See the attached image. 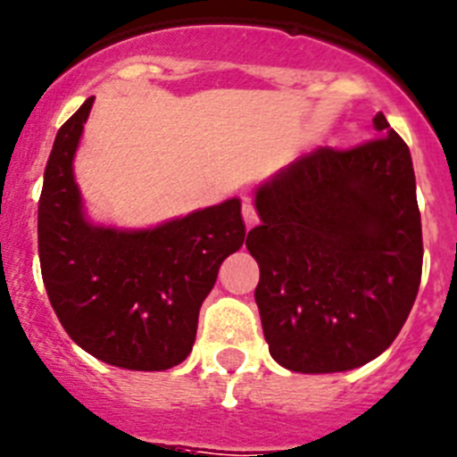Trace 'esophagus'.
Instances as JSON below:
<instances>
[{"label": "esophagus", "mask_w": 457, "mask_h": 457, "mask_svg": "<svg viewBox=\"0 0 457 457\" xmlns=\"http://www.w3.org/2000/svg\"><path fill=\"white\" fill-rule=\"evenodd\" d=\"M242 220H245L246 228H253L258 224V212L256 208L251 206L249 201H245V206H242Z\"/></svg>", "instance_id": "esophagus-1"}]
</instances>
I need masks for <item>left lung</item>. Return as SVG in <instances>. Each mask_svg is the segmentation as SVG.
<instances>
[{"label":"left lung","instance_id":"8db88e82","mask_svg":"<svg viewBox=\"0 0 457 457\" xmlns=\"http://www.w3.org/2000/svg\"><path fill=\"white\" fill-rule=\"evenodd\" d=\"M351 149L320 146L256 190V303L271 358L301 374L355 370L395 342L421 280L410 149L383 112Z\"/></svg>","mask_w":457,"mask_h":457}]
</instances>
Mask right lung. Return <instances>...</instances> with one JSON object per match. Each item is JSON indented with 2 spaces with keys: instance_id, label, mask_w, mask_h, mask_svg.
Wrapping results in <instances>:
<instances>
[{
  "instance_id": "add662e5",
  "label": "right lung",
  "mask_w": 457,
  "mask_h": 457,
  "mask_svg": "<svg viewBox=\"0 0 457 457\" xmlns=\"http://www.w3.org/2000/svg\"><path fill=\"white\" fill-rule=\"evenodd\" d=\"M92 102L58 129L45 167L37 201L45 290L83 351L122 370H170L190 355L201 303L224 258L245 242L240 199L137 231L87 221L72 161Z\"/></svg>"
}]
</instances>
